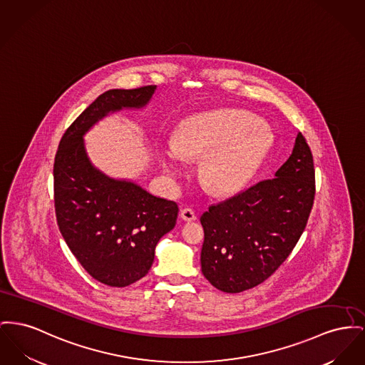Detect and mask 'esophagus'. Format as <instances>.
Segmentation results:
<instances>
[{"mask_svg": "<svg viewBox=\"0 0 365 365\" xmlns=\"http://www.w3.org/2000/svg\"><path fill=\"white\" fill-rule=\"evenodd\" d=\"M180 217L185 220V222H194L197 219V215L194 214L193 210L190 208H185L180 211Z\"/></svg>", "mask_w": 365, "mask_h": 365, "instance_id": "esophagus-1", "label": "esophagus"}]
</instances>
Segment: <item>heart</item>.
<instances>
[{
  "label": "heart",
  "instance_id": "heart-1",
  "mask_svg": "<svg viewBox=\"0 0 365 365\" xmlns=\"http://www.w3.org/2000/svg\"><path fill=\"white\" fill-rule=\"evenodd\" d=\"M270 130L259 118L237 108L194 114L179 124L172 145L157 149L168 176L185 172L183 160L204 157L201 179L217 195L241 190L257 173L270 149Z\"/></svg>",
  "mask_w": 365,
  "mask_h": 365
}]
</instances>
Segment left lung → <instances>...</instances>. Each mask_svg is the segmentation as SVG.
I'll list each match as a JSON object with an SVG mask.
<instances>
[{
    "mask_svg": "<svg viewBox=\"0 0 365 365\" xmlns=\"http://www.w3.org/2000/svg\"><path fill=\"white\" fill-rule=\"evenodd\" d=\"M314 164L298 133L292 154L248 190L201 216V270L215 288L237 294L269 279L292 252L314 201Z\"/></svg>",
    "mask_w": 365,
    "mask_h": 365,
    "instance_id": "8db88e82",
    "label": "left lung"
}]
</instances>
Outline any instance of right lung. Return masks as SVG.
Segmentation results:
<instances>
[{"mask_svg":"<svg viewBox=\"0 0 365 365\" xmlns=\"http://www.w3.org/2000/svg\"><path fill=\"white\" fill-rule=\"evenodd\" d=\"M155 89H110L98 96L67 128L55 157L59 230L86 272L110 287H127L149 273L155 245L175 227L179 210L133 180L96 168L84 136L108 114L146 108Z\"/></svg>","mask_w":365,"mask_h":365,"instance_id":"add662e5","label":"right lung"}]
</instances>
